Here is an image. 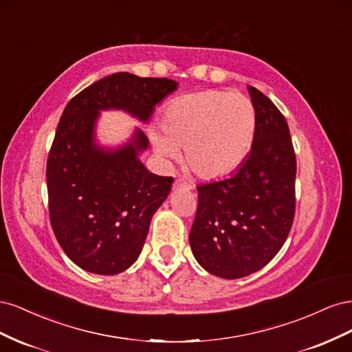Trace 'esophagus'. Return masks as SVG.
<instances>
[{
	"label": "esophagus",
	"mask_w": 352,
	"mask_h": 352,
	"mask_svg": "<svg viewBox=\"0 0 352 352\" xmlns=\"http://www.w3.org/2000/svg\"><path fill=\"white\" fill-rule=\"evenodd\" d=\"M173 188H175V189H179V188L189 189V185L185 182L184 179H176V180H175V184H173Z\"/></svg>",
	"instance_id": "esophagus-1"
}]
</instances>
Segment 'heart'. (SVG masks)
<instances>
[{"instance_id":"b5f03b06","label":"heart","mask_w":352,"mask_h":352,"mask_svg":"<svg viewBox=\"0 0 352 352\" xmlns=\"http://www.w3.org/2000/svg\"><path fill=\"white\" fill-rule=\"evenodd\" d=\"M255 110L241 92L207 89L170 101L162 117L163 132L153 131L155 153L177 162L185 148L186 164L199 179L228 176L247 158L255 135Z\"/></svg>"}]
</instances>
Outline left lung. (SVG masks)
I'll list each match as a JSON object with an SVG mask.
<instances>
[{
	"mask_svg": "<svg viewBox=\"0 0 352 352\" xmlns=\"http://www.w3.org/2000/svg\"><path fill=\"white\" fill-rule=\"evenodd\" d=\"M255 135L248 157L229 179L197 186L189 243L208 273L239 279L263 269L285 243L295 216L296 158L283 114L248 87Z\"/></svg>",
	"mask_w": 352,
	"mask_h": 352,
	"instance_id": "left-lung-1",
	"label": "left lung"
}]
</instances>
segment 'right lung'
I'll list each match as a JSON object with an SVG mask.
<instances>
[{
  "label": "right lung",
  "mask_w": 352,
  "mask_h": 352,
  "mask_svg": "<svg viewBox=\"0 0 352 352\" xmlns=\"http://www.w3.org/2000/svg\"><path fill=\"white\" fill-rule=\"evenodd\" d=\"M176 89L172 79L120 72L89 85L63 111L47 162L48 208L60 247L80 269L97 274L129 269L173 184L142 164L140 154L150 145L142 131L113 150L97 145L100 111L123 110L146 123Z\"/></svg>",
  "instance_id": "1"
}]
</instances>
